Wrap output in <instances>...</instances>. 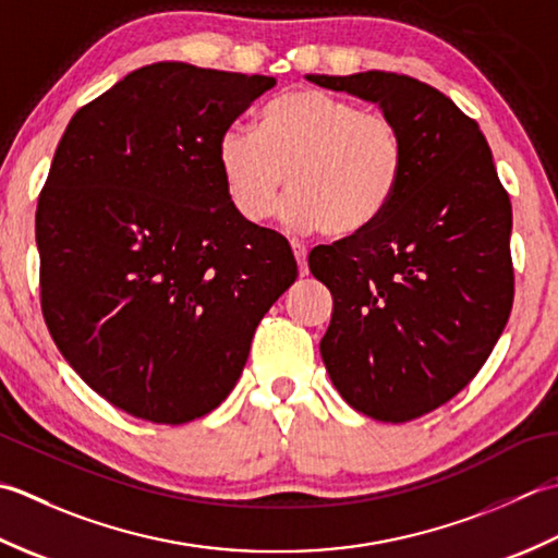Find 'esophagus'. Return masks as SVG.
I'll list each match as a JSON object with an SVG mask.
<instances>
[{
  "label": "esophagus",
  "mask_w": 558,
  "mask_h": 558,
  "mask_svg": "<svg viewBox=\"0 0 558 558\" xmlns=\"http://www.w3.org/2000/svg\"><path fill=\"white\" fill-rule=\"evenodd\" d=\"M293 255H295V263H299L301 269V277L308 275V250L301 243H293Z\"/></svg>",
  "instance_id": "1"
}]
</instances>
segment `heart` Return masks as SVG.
I'll list each match as a JSON object with an SVG mask.
<instances>
[{
	"instance_id": "1",
	"label": "heart",
	"mask_w": 558,
	"mask_h": 558,
	"mask_svg": "<svg viewBox=\"0 0 558 558\" xmlns=\"http://www.w3.org/2000/svg\"><path fill=\"white\" fill-rule=\"evenodd\" d=\"M216 168L231 207L247 223L275 216L283 190L289 229L351 238L388 211L404 175V140L380 110L317 88H295L265 106L257 130L229 124Z\"/></svg>"
}]
</instances>
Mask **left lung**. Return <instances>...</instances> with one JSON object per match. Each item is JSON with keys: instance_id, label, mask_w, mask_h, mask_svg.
Instances as JSON below:
<instances>
[{"instance_id": "obj_1", "label": "left lung", "mask_w": 558, "mask_h": 558, "mask_svg": "<svg viewBox=\"0 0 558 558\" xmlns=\"http://www.w3.org/2000/svg\"><path fill=\"white\" fill-rule=\"evenodd\" d=\"M308 78L378 104L402 132L388 211L311 250L308 267L335 301L320 354L339 395L378 422H412L452 400L504 332L513 207L480 124L438 88L395 72Z\"/></svg>"}]
</instances>
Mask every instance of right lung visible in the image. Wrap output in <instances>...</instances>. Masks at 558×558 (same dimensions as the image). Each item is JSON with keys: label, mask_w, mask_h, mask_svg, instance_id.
I'll use <instances>...</instances> for the list:
<instances>
[{"label": "right lung", "mask_w": 558, "mask_h": 558, "mask_svg": "<svg viewBox=\"0 0 558 558\" xmlns=\"http://www.w3.org/2000/svg\"><path fill=\"white\" fill-rule=\"evenodd\" d=\"M275 76L156 62L74 112L36 211L40 308L110 404L178 426L219 407L279 295L287 238L243 221L216 140Z\"/></svg>", "instance_id": "add662e5"}]
</instances>
